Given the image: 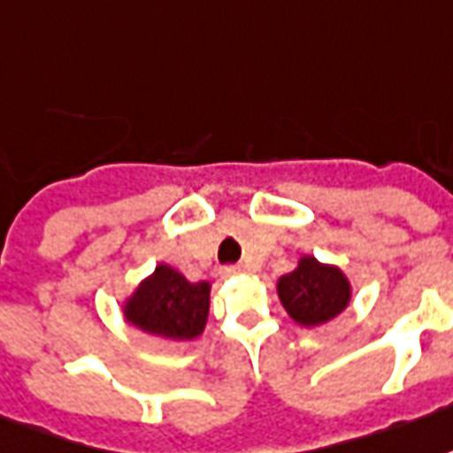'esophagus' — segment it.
Instances as JSON below:
<instances>
[{
  "label": "esophagus",
  "mask_w": 453,
  "mask_h": 453,
  "mask_svg": "<svg viewBox=\"0 0 453 453\" xmlns=\"http://www.w3.org/2000/svg\"><path fill=\"white\" fill-rule=\"evenodd\" d=\"M243 270H246V267H243V265H229V267H224V275H226V277L241 275Z\"/></svg>",
  "instance_id": "34e87169"
}]
</instances>
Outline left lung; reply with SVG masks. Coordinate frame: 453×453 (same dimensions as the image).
I'll return each mask as SVG.
<instances>
[{
	"label": "left lung",
	"instance_id": "8db88e82",
	"mask_svg": "<svg viewBox=\"0 0 453 453\" xmlns=\"http://www.w3.org/2000/svg\"><path fill=\"white\" fill-rule=\"evenodd\" d=\"M277 296L292 321L302 328H316L348 309L352 282L338 265L303 253L295 270L277 280Z\"/></svg>",
	"mask_w": 453,
	"mask_h": 453
}]
</instances>
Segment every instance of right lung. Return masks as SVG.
Here are the masks:
<instances>
[{
    "label": "right lung",
    "instance_id": "obj_1",
    "mask_svg": "<svg viewBox=\"0 0 453 453\" xmlns=\"http://www.w3.org/2000/svg\"><path fill=\"white\" fill-rule=\"evenodd\" d=\"M210 289L212 282H190L176 267L158 263L122 299V319L154 338L188 342L200 338L207 326Z\"/></svg>",
    "mask_w": 453,
    "mask_h": 453
}]
</instances>
